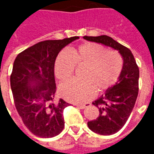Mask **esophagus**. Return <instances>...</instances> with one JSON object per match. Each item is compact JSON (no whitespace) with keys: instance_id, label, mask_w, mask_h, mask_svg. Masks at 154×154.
Instances as JSON below:
<instances>
[{"instance_id":"34e87169","label":"esophagus","mask_w":154,"mask_h":154,"mask_svg":"<svg viewBox=\"0 0 154 154\" xmlns=\"http://www.w3.org/2000/svg\"><path fill=\"white\" fill-rule=\"evenodd\" d=\"M91 103H86V104H81V105H77V107L80 108V109H85L87 107L90 106Z\"/></svg>"}]
</instances>
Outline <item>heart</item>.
I'll return each mask as SVG.
<instances>
[{"instance_id":"1","label":"heart","mask_w":154,"mask_h":154,"mask_svg":"<svg viewBox=\"0 0 154 154\" xmlns=\"http://www.w3.org/2000/svg\"><path fill=\"white\" fill-rule=\"evenodd\" d=\"M77 66H86L82 74L84 81L71 80L59 87V93L65 100L83 103L98 91L110 88L118 80L122 71L123 61L117 52L108 51L102 45L86 43L71 52L61 51L54 63V74L58 80L72 77Z\"/></svg>"}]
</instances>
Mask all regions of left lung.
<instances>
[{"mask_svg": "<svg viewBox=\"0 0 154 154\" xmlns=\"http://www.w3.org/2000/svg\"><path fill=\"white\" fill-rule=\"evenodd\" d=\"M83 38L112 48L123 58L122 71L116 84L92 102L99 110V116L87 122L89 129L96 134H114L122 129L134 106L139 92V67L132 52L109 36H84Z\"/></svg>", "mask_w": 154, "mask_h": 154, "instance_id": "obj_1", "label": "left lung"}]
</instances>
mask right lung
<instances>
[{"mask_svg": "<svg viewBox=\"0 0 154 154\" xmlns=\"http://www.w3.org/2000/svg\"><path fill=\"white\" fill-rule=\"evenodd\" d=\"M78 38L42 41L15 57L11 75L15 107L25 125L38 137L52 138L63 129V112L69 104L55 100L54 63L58 53Z\"/></svg>", "mask_w": 154, "mask_h": 154, "instance_id": "add662e5", "label": "right lung"}]
</instances>
